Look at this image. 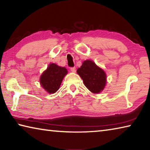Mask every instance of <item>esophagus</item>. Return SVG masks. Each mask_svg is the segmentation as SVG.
I'll use <instances>...</instances> for the list:
<instances>
[{
	"instance_id": "34e87169",
	"label": "esophagus",
	"mask_w": 150,
	"mask_h": 150,
	"mask_svg": "<svg viewBox=\"0 0 150 150\" xmlns=\"http://www.w3.org/2000/svg\"><path fill=\"white\" fill-rule=\"evenodd\" d=\"M70 69H71V72H73V73H75L76 71L75 67H71Z\"/></svg>"
}]
</instances>
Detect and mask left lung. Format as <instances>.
I'll use <instances>...</instances> for the list:
<instances>
[{
	"instance_id": "obj_1",
	"label": "left lung",
	"mask_w": 150,
	"mask_h": 150,
	"mask_svg": "<svg viewBox=\"0 0 150 150\" xmlns=\"http://www.w3.org/2000/svg\"><path fill=\"white\" fill-rule=\"evenodd\" d=\"M77 73L91 92L99 93L105 88L106 83V73L93 61H84L81 67L77 70Z\"/></svg>"
}]
</instances>
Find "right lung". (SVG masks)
Returning <instances> with one entry per match:
<instances>
[{"instance_id": "1", "label": "right lung", "mask_w": 150, "mask_h": 150, "mask_svg": "<svg viewBox=\"0 0 150 150\" xmlns=\"http://www.w3.org/2000/svg\"><path fill=\"white\" fill-rule=\"evenodd\" d=\"M67 73L65 67H59L55 63H50L40 77V84L48 93H55L59 88Z\"/></svg>"}]
</instances>
